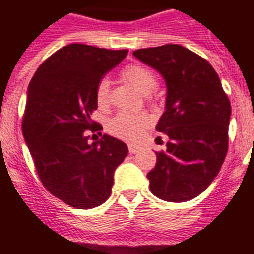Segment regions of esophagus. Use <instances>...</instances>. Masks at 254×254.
Returning <instances> with one entry per match:
<instances>
[{
  "instance_id": "1",
  "label": "esophagus",
  "mask_w": 254,
  "mask_h": 254,
  "mask_svg": "<svg viewBox=\"0 0 254 254\" xmlns=\"http://www.w3.org/2000/svg\"><path fill=\"white\" fill-rule=\"evenodd\" d=\"M140 148L138 146H135V145H129V153L130 154H135V153H138Z\"/></svg>"
}]
</instances>
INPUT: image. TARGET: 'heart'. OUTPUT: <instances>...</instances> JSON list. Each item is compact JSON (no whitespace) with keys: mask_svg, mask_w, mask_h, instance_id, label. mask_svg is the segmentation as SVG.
<instances>
[{"mask_svg":"<svg viewBox=\"0 0 254 254\" xmlns=\"http://www.w3.org/2000/svg\"><path fill=\"white\" fill-rule=\"evenodd\" d=\"M123 77L144 96H148L157 86L156 75L148 67L141 65H130L123 71ZM109 88L110 84L106 78H102L94 90L96 105L100 110L108 109L109 106ZM149 119L145 114H134L121 112L116 114L106 123V130L114 137H119L125 141H135L144 133L148 127Z\"/></svg>","mask_w":254,"mask_h":254,"instance_id":"1","label":"heart"}]
</instances>
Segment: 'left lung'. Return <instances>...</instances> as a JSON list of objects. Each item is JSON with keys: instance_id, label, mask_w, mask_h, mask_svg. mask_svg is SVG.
Listing matches in <instances>:
<instances>
[{"instance_id": "obj_1", "label": "left lung", "mask_w": 254, "mask_h": 254, "mask_svg": "<svg viewBox=\"0 0 254 254\" xmlns=\"http://www.w3.org/2000/svg\"><path fill=\"white\" fill-rule=\"evenodd\" d=\"M137 60L165 81V110L156 130L169 137L148 173L150 191L169 202L201 194L217 176L226 152L230 102L212 65L176 44L138 49Z\"/></svg>"}]
</instances>
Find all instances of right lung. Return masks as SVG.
Wrapping results in <instances>:
<instances>
[{
  "mask_svg": "<svg viewBox=\"0 0 254 254\" xmlns=\"http://www.w3.org/2000/svg\"><path fill=\"white\" fill-rule=\"evenodd\" d=\"M127 54V49L64 46L37 69L28 86L25 144L44 187L75 209L96 208L108 200L114 170L127 154L119 138L104 134L89 144L85 131L102 130L92 120L94 90Z\"/></svg>",
  "mask_w": 254,
  "mask_h": 254,
  "instance_id": "1",
  "label": "right lung"
}]
</instances>
